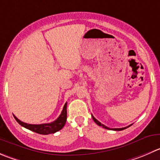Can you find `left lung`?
<instances>
[{
	"mask_svg": "<svg viewBox=\"0 0 160 160\" xmlns=\"http://www.w3.org/2000/svg\"><path fill=\"white\" fill-rule=\"evenodd\" d=\"M91 116H92V119H93V120H94V121L95 122V123H97V124L98 125V126H100V127H102V128H105V129H108V130H112V131H123V130L126 129V128H129V127L131 126V125H130V126H128V127H126V128H112V129H111V128H108V127L105 126V125H104V124H102V123H101L100 122H99L98 120V119H96L94 117V116H93V115H91Z\"/></svg>",
	"mask_w": 160,
	"mask_h": 160,
	"instance_id": "8db88e82",
	"label": "left lung"
}]
</instances>
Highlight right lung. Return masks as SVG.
<instances>
[{"label":"right lung","instance_id":"add662e5","mask_svg":"<svg viewBox=\"0 0 160 160\" xmlns=\"http://www.w3.org/2000/svg\"><path fill=\"white\" fill-rule=\"evenodd\" d=\"M66 107H67V102L65 104L63 109L62 111L61 114L58 116V119H55L54 122L49 123H42V124H29V123H24L22 122L21 120L18 119L15 115H13L15 117V120L21 125L23 128H26V129L32 131L33 132L37 133L40 134H54V133L57 132V131H60L62 129L63 127L65 126L66 122V119H67V110H66Z\"/></svg>","mask_w":160,"mask_h":160}]
</instances>
